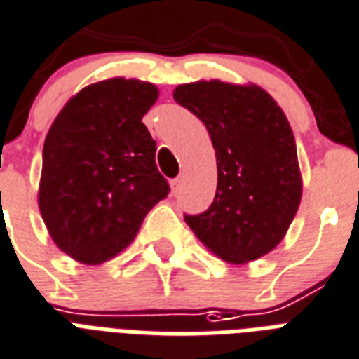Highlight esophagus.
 <instances>
[{"instance_id": "1", "label": "esophagus", "mask_w": 359, "mask_h": 359, "mask_svg": "<svg viewBox=\"0 0 359 359\" xmlns=\"http://www.w3.org/2000/svg\"><path fill=\"white\" fill-rule=\"evenodd\" d=\"M182 183H183V177L182 176L176 177V180H172V191H174V193H177V191L182 189Z\"/></svg>"}]
</instances>
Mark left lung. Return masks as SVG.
I'll return each mask as SVG.
<instances>
[{"label": "left lung", "instance_id": "8db88e82", "mask_svg": "<svg viewBox=\"0 0 359 359\" xmlns=\"http://www.w3.org/2000/svg\"><path fill=\"white\" fill-rule=\"evenodd\" d=\"M174 101L205 125L217 157V191L204 213L185 215L196 238L226 262L243 264L279 245L302 200L296 140L262 88L200 80Z\"/></svg>", "mask_w": 359, "mask_h": 359}]
</instances>
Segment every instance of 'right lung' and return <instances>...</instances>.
<instances>
[{
    "label": "right lung",
    "instance_id": "obj_1",
    "mask_svg": "<svg viewBox=\"0 0 359 359\" xmlns=\"http://www.w3.org/2000/svg\"><path fill=\"white\" fill-rule=\"evenodd\" d=\"M157 97L149 82L102 80L79 91L50 127L39 210L55 245L79 262L95 266L123 251L170 193L142 123Z\"/></svg>",
    "mask_w": 359,
    "mask_h": 359
}]
</instances>
